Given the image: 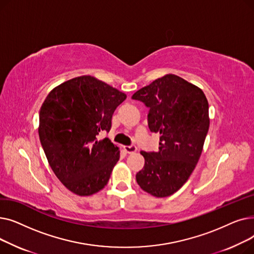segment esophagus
Returning <instances> with one entry per match:
<instances>
[{
	"label": "esophagus",
	"mask_w": 254,
	"mask_h": 254,
	"mask_svg": "<svg viewBox=\"0 0 254 254\" xmlns=\"http://www.w3.org/2000/svg\"><path fill=\"white\" fill-rule=\"evenodd\" d=\"M124 149L127 153H134L137 151V146L136 145H129V146H124Z\"/></svg>",
	"instance_id": "34e87169"
}]
</instances>
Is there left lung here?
<instances>
[{"label": "left lung", "instance_id": "1", "mask_svg": "<svg viewBox=\"0 0 254 254\" xmlns=\"http://www.w3.org/2000/svg\"><path fill=\"white\" fill-rule=\"evenodd\" d=\"M132 100L149 109L150 131L159 132L156 151H141L145 164L136 174L140 188L154 196L176 192L201 156L209 129V105L202 89L169 74L136 91Z\"/></svg>", "mask_w": 254, "mask_h": 254}]
</instances>
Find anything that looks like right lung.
I'll return each mask as SVG.
<instances>
[{"mask_svg": "<svg viewBox=\"0 0 254 254\" xmlns=\"http://www.w3.org/2000/svg\"><path fill=\"white\" fill-rule=\"evenodd\" d=\"M124 92L91 76L68 80L52 89L39 114V138L49 166L66 189L78 195L103 190L119 159L117 146L108 139Z\"/></svg>", "mask_w": 254, "mask_h": 254, "instance_id": "obj_1", "label": "right lung"}]
</instances>
